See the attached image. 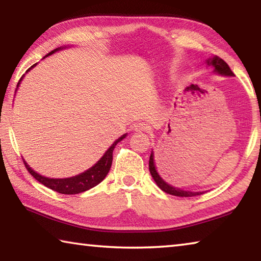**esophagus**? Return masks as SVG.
I'll return each instance as SVG.
<instances>
[{"instance_id":"1","label":"esophagus","mask_w":261,"mask_h":261,"mask_svg":"<svg viewBox=\"0 0 261 261\" xmlns=\"http://www.w3.org/2000/svg\"><path fill=\"white\" fill-rule=\"evenodd\" d=\"M135 131L136 132H146V131H148V125L145 124V123H138V124L135 125Z\"/></svg>"}]
</instances>
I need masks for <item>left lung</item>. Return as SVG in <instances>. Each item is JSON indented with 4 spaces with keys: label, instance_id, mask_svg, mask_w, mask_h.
Here are the masks:
<instances>
[{
    "label": "left lung",
    "instance_id": "1",
    "mask_svg": "<svg viewBox=\"0 0 261 261\" xmlns=\"http://www.w3.org/2000/svg\"><path fill=\"white\" fill-rule=\"evenodd\" d=\"M207 63L210 65H213L214 67V71L218 72L220 74H223V76H233V72L229 68V65L224 62L222 59H220L219 56H215L213 59H211L207 61ZM149 173H151L153 179L155 180V183L158 184V187L160 188L162 191H165L166 193L173 194V196H177V197H193V196H199V194H202L204 192H191V191H184V190H180L177 188H174L166 183L165 180L161 178V176L158 174L155 165H154V155L153 152L151 153V156H149Z\"/></svg>",
    "mask_w": 261,
    "mask_h": 261
}]
</instances>
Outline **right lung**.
Here are the masks:
<instances>
[{
    "instance_id": "obj_1",
    "label": "right lung",
    "mask_w": 261,
    "mask_h": 261,
    "mask_svg": "<svg viewBox=\"0 0 261 261\" xmlns=\"http://www.w3.org/2000/svg\"><path fill=\"white\" fill-rule=\"evenodd\" d=\"M61 48H56V49L51 50L49 54L46 55V56H49L51 55L53 53H55L57 50H60ZM35 64H33L34 67ZM32 68V67H31ZM30 70V69H29ZM28 70V71H29ZM21 81V78H20ZM19 81V82H20ZM19 82H18V85H19ZM17 85V86H18ZM125 138V135L122 136L118 138L115 143L110 146L107 152L103 154V156L100 159V160L95 163V165L90 168V169L84 171L83 174L81 175H77V176H73V177H70V178H48V177H43V176L39 175L35 173L34 170L31 169V168L28 166V163H26L24 160V165L26 167V169L29 170V173L33 176V177L39 180L41 184L45 185V187L49 188L51 190H54V191L59 192V193H63V194H77V193H81L84 191H87V190L92 189L95 185H98L100 182H102L105 179L106 176L109 173V169L110 167H112V162H113V151L115 146H116L117 143H120V141Z\"/></svg>"
}]
</instances>
